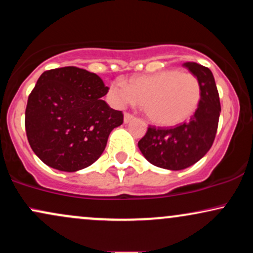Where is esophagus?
I'll list each match as a JSON object with an SVG mask.
<instances>
[{
	"label": "esophagus",
	"instance_id": "obj_1",
	"mask_svg": "<svg viewBox=\"0 0 253 253\" xmlns=\"http://www.w3.org/2000/svg\"><path fill=\"white\" fill-rule=\"evenodd\" d=\"M133 118H134V115L130 114V113H125V115H124V121H125V124L129 123V121L132 120Z\"/></svg>",
	"mask_w": 253,
	"mask_h": 253
}]
</instances>
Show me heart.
Segmentation results:
<instances>
[{
  "label": "heart",
  "mask_w": 253,
  "mask_h": 253,
  "mask_svg": "<svg viewBox=\"0 0 253 253\" xmlns=\"http://www.w3.org/2000/svg\"><path fill=\"white\" fill-rule=\"evenodd\" d=\"M199 78L191 72L164 70L134 77L126 85L110 84L108 97L118 107L141 103L146 117L159 126H176L194 115L201 101Z\"/></svg>",
  "instance_id": "heart-1"
}]
</instances>
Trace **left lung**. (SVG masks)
I'll return each instance as SVG.
<instances>
[{
  "label": "left lung",
  "instance_id": "1",
  "mask_svg": "<svg viewBox=\"0 0 253 253\" xmlns=\"http://www.w3.org/2000/svg\"><path fill=\"white\" fill-rule=\"evenodd\" d=\"M183 65L199 78L202 95L199 108L187 123L171 128L149 126L138 146L151 164L168 170H182L199 162L210 151L219 124L220 98L213 74L194 62Z\"/></svg>",
  "mask_w": 253,
  "mask_h": 253
}]
</instances>
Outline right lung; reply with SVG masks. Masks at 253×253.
Listing matches in <instances>:
<instances>
[{
	"label": "right lung",
	"instance_id": "1",
	"mask_svg": "<svg viewBox=\"0 0 253 253\" xmlns=\"http://www.w3.org/2000/svg\"><path fill=\"white\" fill-rule=\"evenodd\" d=\"M109 88L76 66L42 72L28 96L25 127L28 143L53 169L75 172L100 158L124 114L101 100Z\"/></svg>",
	"mask_w": 253,
	"mask_h": 253
}]
</instances>
